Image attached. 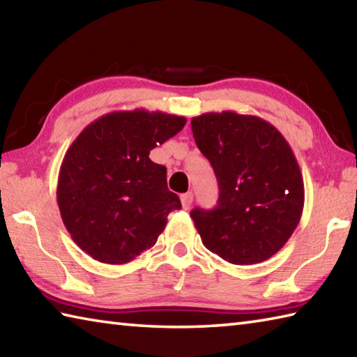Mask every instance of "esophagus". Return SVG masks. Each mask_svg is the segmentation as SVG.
Segmentation results:
<instances>
[{"mask_svg":"<svg viewBox=\"0 0 357 357\" xmlns=\"http://www.w3.org/2000/svg\"><path fill=\"white\" fill-rule=\"evenodd\" d=\"M192 192H185V194H181L180 196V200H181V206L185 208V210H188V208L191 206V204H192Z\"/></svg>","mask_w":357,"mask_h":357,"instance_id":"obj_1","label":"esophagus"}]
</instances>
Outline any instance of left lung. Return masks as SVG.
I'll return each mask as SVG.
<instances>
[{
	"instance_id": "obj_1",
	"label": "left lung",
	"mask_w": 357,
	"mask_h": 357,
	"mask_svg": "<svg viewBox=\"0 0 357 357\" xmlns=\"http://www.w3.org/2000/svg\"><path fill=\"white\" fill-rule=\"evenodd\" d=\"M191 129L219 183L218 206L191 211L204 245L238 266L273 257L305 205L303 177L286 138L267 121L234 112L204 113Z\"/></svg>"
}]
</instances>
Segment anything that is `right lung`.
Instances as JSON below:
<instances>
[{
  "instance_id": "add662e5",
  "label": "right lung",
  "mask_w": 357,
  "mask_h": 357,
  "mask_svg": "<svg viewBox=\"0 0 357 357\" xmlns=\"http://www.w3.org/2000/svg\"><path fill=\"white\" fill-rule=\"evenodd\" d=\"M163 112H112L79 133L66 151L57 204L73 241L93 259L126 264L149 250L181 206L167 190L166 167L149 153L183 129Z\"/></svg>"
}]
</instances>
